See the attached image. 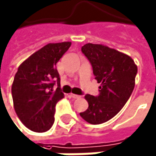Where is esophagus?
<instances>
[{
    "mask_svg": "<svg viewBox=\"0 0 156 156\" xmlns=\"http://www.w3.org/2000/svg\"><path fill=\"white\" fill-rule=\"evenodd\" d=\"M70 97H71V98H73V99H79V98H80L81 96H80V95H76V94H73V93H71V94H70Z\"/></svg>",
    "mask_w": 156,
    "mask_h": 156,
    "instance_id": "esophagus-1",
    "label": "esophagus"
}]
</instances>
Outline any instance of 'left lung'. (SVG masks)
<instances>
[{"label":"left lung","mask_w":156,"mask_h":156,"mask_svg":"<svg viewBox=\"0 0 156 156\" xmlns=\"http://www.w3.org/2000/svg\"><path fill=\"white\" fill-rule=\"evenodd\" d=\"M81 51L102 86L97 96L85 95L89 107L80 115L90 124H103L117 115L128 102L134 90L138 68L129 55L107 46L88 43L82 46Z\"/></svg>","instance_id":"left-lung-1"}]
</instances>
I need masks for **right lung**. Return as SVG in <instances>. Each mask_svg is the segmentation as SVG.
I'll use <instances>...</instances> for the list:
<instances>
[{
    "instance_id": "right-lung-1",
    "label": "right lung",
    "mask_w": 156,
    "mask_h": 156,
    "mask_svg": "<svg viewBox=\"0 0 156 156\" xmlns=\"http://www.w3.org/2000/svg\"><path fill=\"white\" fill-rule=\"evenodd\" d=\"M71 42L50 43L23 62L15 76L12 96L16 113L30 130L45 132L54 122L55 105L65 97L56 63ZM58 89L53 90V86Z\"/></svg>"
}]
</instances>
